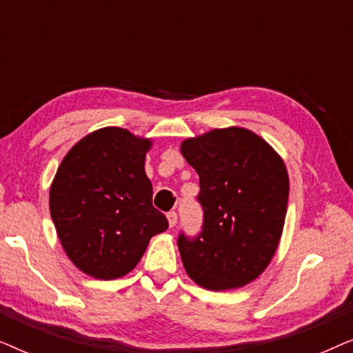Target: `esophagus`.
<instances>
[{"label": "esophagus", "mask_w": 353, "mask_h": 353, "mask_svg": "<svg viewBox=\"0 0 353 353\" xmlns=\"http://www.w3.org/2000/svg\"><path fill=\"white\" fill-rule=\"evenodd\" d=\"M167 219H168V225H170V228H173V226H176V223H178L176 212H168Z\"/></svg>", "instance_id": "1"}]
</instances>
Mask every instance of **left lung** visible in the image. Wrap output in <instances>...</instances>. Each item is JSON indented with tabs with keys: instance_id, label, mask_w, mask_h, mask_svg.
Returning <instances> with one entry per match:
<instances>
[{
	"instance_id": "obj_1",
	"label": "left lung",
	"mask_w": 353,
	"mask_h": 353,
	"mask_svg": "<svg viewBox=\"0 0 353 353\" xmlns=\"http://www.w3.org/2000/svg\"><path fill=\"white\" fill-rule=\"evenodd\" d=\"M180 149L199 175L204 210L201 234L178 238L183 267L209 291L243 288L276 254L288 210V168L262 137L243 127L186 138Z\"/></svg>"
}]
</instances>
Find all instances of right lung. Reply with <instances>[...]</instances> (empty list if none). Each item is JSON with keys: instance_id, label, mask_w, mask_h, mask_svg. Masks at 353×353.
I'll use <instances>...</instances> for the list:
<instances>
[{"instance_id": "right-lung-1", "label": "right lung", "mask_w": 353, "mask_h": 353, "mask_svg": "<svg viewBox=\"0 0 353 353\" xmlns=\"http://www.w3.org/2000/svg\"><path fill=\"white\" fill-rule=\"evenodd\" d=\"M151 148V138L105 127L75 143L57 168L51 219L67 257L91 278L125 276L152 236L168 228L165 215L154 209L144 170Z\"/></svg>"}]
</instances>
